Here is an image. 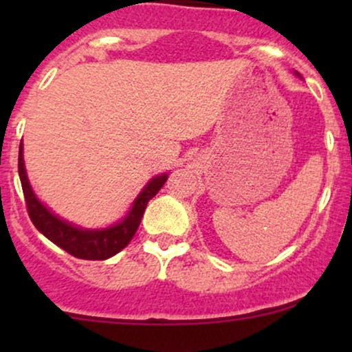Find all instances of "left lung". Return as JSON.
Here are the masks:
<instances>
[{"label":"left lung","instance_id":"left-lung-1","mask_svg":"<svg viewBox=\"0 0 352 352\" xmlns=\"http://www.w3.org/2000/svg\"><path fill=\"white\" fill-rule=\"evenodd\" d=\"M296 76H300V74H298V72H296Z\"/></svg>","mask_w":352,"mask_h":352}]
</instances>
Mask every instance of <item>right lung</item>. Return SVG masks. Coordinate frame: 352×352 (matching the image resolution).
Masks as SVG:
<instances>
[{"label": "right lung", "mask_w": 352, "mask_h": 352, "mask_svg": "<svg viewBox=\"0 0 352 352\" xmlns=\"http://www.w3.org/2000/svg\"><path fill=\"white\" fill-rule=\"evenodd\" d=\"M18 172L24 200L28 205V213H30L34 227L47 240H51L64 252L80 258V260H107V258L119 253L120 250H124L129 245V241L134 238L148 200H152L157 195V192L164 187V184L168 179V173L152 177L147 182V185L140 190L135 200L132 201V207L129 208V212L114 225H109L106 228H82L56 215L38 199L33 187H31L30 179H28L26 167H24L23 142L19 144Z\"/></svg>", "instance_id": "1"}]
</instances>
